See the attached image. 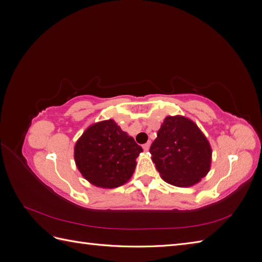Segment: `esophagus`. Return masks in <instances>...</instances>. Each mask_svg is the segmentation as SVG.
Returning a JSON list of instances; mask_svg holds the SVG:
<instances>
[{"instance_id": "obj_1", "label": "esophagus", "mask_w": 262, "mask_h": 262, "mask_svg": "<svg viewBox=\"0 0 262 262\" xmlns=\"http://www.w3.org/2000/svg\"><path fill=\"white\" fill-rule=\"evenodd\" d=\"M149 146H150V143L148 142V143H145L144 145H143V149H144V152H147V150L149 149Z\"/></svg>"}]
</instances>
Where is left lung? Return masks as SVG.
Returning <instances> with one entry per match:
<instances>
[{
	"label": "left lung",
	"mask_w": 262,
	"mask_h": 262,
	"mask_svg": "<svg viewBox=\"0 0 262 262\" xmlns=\"http://www.w3.org/2000/svg\"><path fill=\"white\" fill-rule=\"evenodd\" d=\"M149 153L163 179L172 186H193L210 170L212 149L209 141L186 117H166Z\"/></svg>",
	"instance_id": "obj_1"
}]
</instances>
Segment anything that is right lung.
Instances as JSON below:
<instances>
[{"instance_id": "right-lung-1", "label": "right lung", "mask_w": 262, "mask_h": 262, "mask_svg": "<svg viewBox=\"0 0 262 262\" xmlns=\"http://www.w3.org/2000/svg\"><path fill=\"white\" fill-rule=\"evenodd\" d=\"M143 150L132 137L114 120L89 126L74 147L78 170L91 184L101 188H117L128 181Z\"/></svg>"}]
</instances>
